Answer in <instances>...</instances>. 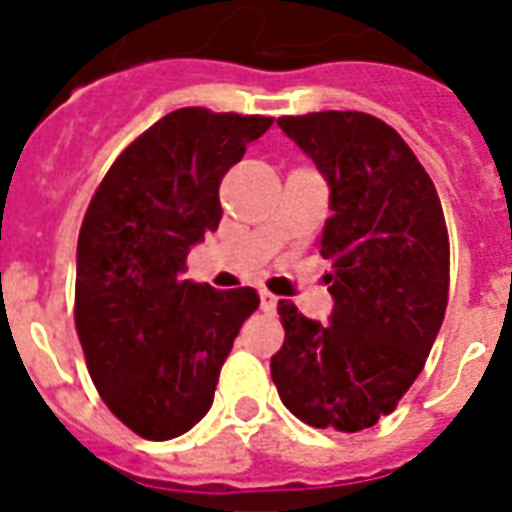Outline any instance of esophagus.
Listing matches in <instances>:
<instances>
[{
  "label": "esophagus",
  "instance_id": "34e87169",
  "mask_svg": "<svg viewBox=\"0 0 512 512\" xmlns=\"http://www.w3.org/2000/svg\"><path fill=\"white\" fill-rule=\"evenodd\" d=\"M260 307H263V312H274L277 310V296L263 288L260 290Z\"/></svg>",
  "mask_w": 512,
  "mask_h": 512
}]
</instances>
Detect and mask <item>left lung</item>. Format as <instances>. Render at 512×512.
Segmentation results:
<instances>
[{
	"label": "left lung",
	"instance_id": "1",
	"mask_svg": "<svg viewBox=\"0 0 512 512\" xmlns=\"http://www.w3.org/2000/svg\"><path fill=\"white\" fill-rule=\"evenodd\" d=\"M329 180L321 257L332 321L279 301L271 356L282 403L312 428H373L417 381L450 296V238L433 180L395 128L365 112L279 117Z\"/></svg>",
	"mask_w": 512,
	"mask_h": 512
}]
</instances>
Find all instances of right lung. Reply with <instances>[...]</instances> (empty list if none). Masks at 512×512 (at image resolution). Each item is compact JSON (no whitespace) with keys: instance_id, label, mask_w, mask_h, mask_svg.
I'll list each match as a JSON object with an SVG mask.
<instances>
[{"instance_id":"obj_1","label":"right lung","mask_w":512,"mask_h":512,"mask_svg":"<svg viewBox=\"0 0 512 512\" xmlns=\"http://www.w3.org/2000/svg\"><path fill=\"white\" fill-rule=\"evenodd\" d=\"M274 117L169 112L115 158L84 213L76 249V332L109 411L136 436L175 439L213 403L219 370L255 288L180 279L219 227V183Z\"/></svg>"}]
</instances>
